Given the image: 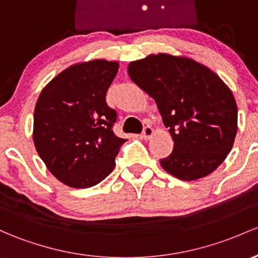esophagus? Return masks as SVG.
<instances>
[{"label": "esophagus", "instance_id": "esophagus-1", "mask_svg": "<svg viewBox=\"0 0 258 258\" xmlns=\"http://www.w3.org/2000/svg\"><path fill=\"white\" fill-rule=\"evenodd\" d=\"M152 134H154V130H152L150 125L144 126V129H143V138H144V139H145V140L150 139V138L152 137Z\"/></svg>", "mask_w": 258, "mask_h": 258}]
</instances>
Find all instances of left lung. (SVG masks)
<instances>
[{"instance_id":"8db88e82","label":"left lung","mask_w":258,"mask_h":258,"mask_svg":"<svg viewBox=\"0 0 258 258\" xmlns=\"http://www.w3.org/2000/svg\"><path fill=\"white\" fill-rule=\"evenodd\" d=\"M128 74L156 102L174 146L160 160L183 181L206 177L225 160L237 132V107L217 74L188 57L149 55L133 61Z\"/></svg>"}]
</instances>
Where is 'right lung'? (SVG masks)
Here are the masks:
<instances>
[{"mask_svg": "<svg viewBox=\"0 0 258 258\" xmlns=\"http://www.w3.org/2000/svg\"><path fill=\"white\" fill-rule=\"evenodd\" d=\"M118 62L77 63L41 91L34 110L33 140L48 170L69 187H92L113 171L125 139L113 125L117 112L106 93Z\"/></svg>", "mask_w": 258, "mask_h": 258, "instance_id": "add662e5", "label": "right lung"}]
</instances>
